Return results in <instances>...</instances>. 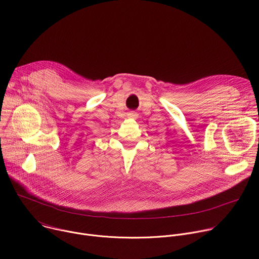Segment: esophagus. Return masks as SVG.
Segmentation results:
<instances>
[{
	"label": "esophagus",
	"instance_id": "34e87169",
	"mask_svg": "<svg viewBox=\"0 0 259 259\" xmlns=\"http://www.w3.org/2000/svg\"><path fill=\"white\" fill-rule=\"evenodd\" d=\"M127 115H128V118H131V119H136L138 117V114L135 112H129Z\"/></svg>",
	"mask_w": 259,
	"mask_h": 259
}]
</instances>
